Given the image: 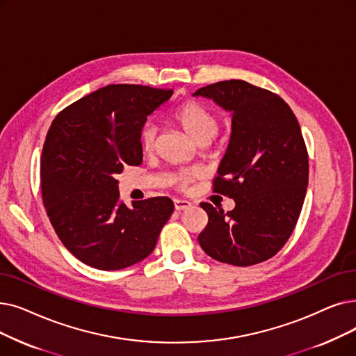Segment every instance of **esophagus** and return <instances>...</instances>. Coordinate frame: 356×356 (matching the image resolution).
Returning a JSON list of instances; mask_svg holds the SVG:
<instances>
[{"mask_svg": "<svg viewBox=\"0 0 356 356\" xmlns=\"http://www.w3.org/2000/svg\"><path fill=\"white\" fill-rule=\"evenodd\" d=\"M192 207V204L189 202V200H181V199H176L175 200V209L181 212V211H186Z\"/></svg>", "mask_w": 356, "mask_h": 356, "instance_id": "34e87169", "label": "esophagus"}]
</instances>
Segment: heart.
<instances>
[{
    "mask_svg": "<svg viewBox=\"0 0 356 356\" xmlns=\"http://www.w3.org/2000/svg\"><path fill=\"white\" fill-rule=\"evenodd\" d=\"M172 119L186 132L196 144H208L218 132L220 118L211 107L197 100H186L176 106ZM140 143L144 152H152L157 145V128L147 123L140 135ZM199 177L195 170L181 172L176 176V186L181 191H188L191 184Z\"/></svg>",
    "mask_w": 356,
    "mask_h": 356,
    "instance_id": "heart-1",
    "label": "heart"
}]
</instances>
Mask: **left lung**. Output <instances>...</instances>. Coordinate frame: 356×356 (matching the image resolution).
Masks as SVG:
<instances>
[{"label":"left lung","mask_w":356,"mask_h":356,"mask_svg":"<svg viewBox=\"0 0 356 356\" xmlns=\"http://www.w3.org/2000/svg\"><path fill=\"white\" fill-rule=\"evenodd\" d=\"M195 96L233 112L229 145L212 191L236 202L228 212L200 204L208 224L197 241L222 264H261L285 245L304 204L308 152L300 123L281 96L243 80L209 84Z\"/></svg>","instance_id":"1"}]
</instances>
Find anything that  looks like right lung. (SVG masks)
<instances>
[{
    "label": "right lung",
    "instance_id": "add662e5",
    "mask_svg": "<svg viewBox=\"0 0 356 356\" xmlns=\"http://www.w3.org/2000/svg\"><path fill=\"white\" fill-rule=\"evenodd\" d=\"M170 88L109 84L74 102L54 119L40 163L43 205L59 240L83 264L119 270L144 260L175 211L157 196L120 199L118 175L143 163L140 135Z\"/></svg>",
    "mask_w": 356,
    "mask_h": 356
}]
</instances>
